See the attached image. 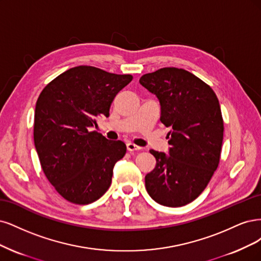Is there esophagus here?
I'll return each instance as SVG.
<instances>
[{
    "label": "esophagus",
    "instance_id": "34e87169",
    "mask_svg": "<svg viewBox=\"0 0 261 261\" xmlns=\"http://www.w3.org/2000/svg\"><path fill=\"white\" fill-rule=\"evenodd\" d=\"M127 149L129 150V152H134V150L141 149V147L136 145V144H133V143H131V142H129V143H127Z\"/></svg>",
    "mask_w": 261,
    "mask_h": 261
}]
</instances>
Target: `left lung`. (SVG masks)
Here are the masks:
<instances>
[{"label": "left lung", "instance_id": "1", "mask_svg": "<svg viewBox=\"0 0 261 261\" xmlns=\"http://www.w3.org/2000/svg\"><path fill=\"white\" fill-rule=\"evenodd\" d=\"M140 83L161 104V121L169 127L168 153L156 158L145 175L146 191L156 203L181 207L205 190L220 161L223 120L213 89L193 73L166 67L143 74Z\"/></svg>", "mask_w": 261, "mask_h": 261}]
</instances>
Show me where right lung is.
<instances>
[{"instance_id": "add662e5", "label": "right lung", "mask_w": 261, "mask_h": 261, "mask_svg": "<svg viewBox=\"0 0 261 261\" xmlns=\"http://www.w3.org/2000/svg\"><path fill=\"white\" fill-rule=\"evenodd\" d=\"M131 80V74L78 66L41 92L35 111V146L47 180L70 203H93L111 187L114 166L127 146L91 128L98 117L109 116L115 96Z\"/></svg>"}]
</instances>
